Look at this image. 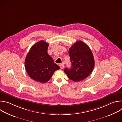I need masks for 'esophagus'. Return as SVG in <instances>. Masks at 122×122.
Here are the masks:
<instances>
[{"instance_id": "obj_1", "label": "esophagus", "mask_w": 122, "mask_h": 122, "mask_svg": "<svg viewBox=\"0 0 122 122\" xmlns=\"http://www.w3.org/2000/svg\"><path fill=\"white\" fill-rule=\"evenodd\" d=\"M59 66H60V67L61 69H63L64 67V65L63 64H60Z\"/></svg>"}]
</instances>
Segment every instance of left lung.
<instances>
[{"mask_svg": "<svg viewBox=\"0 0 122 122\" xmlns=\"http://www.w3.org/2000/svg\"><path fill=\"white\" fill-rule=\"evenodd\" d=\"M71 67H66L64 72L69 79L79 81L87 77L93 71L95 60L92 52L87 45L81 41H76L69 49Z\"/></svg>", "mask_w": 122, "mask_h": 122, "instance_id": "8db88e82", "label": "left lung"}]
</instances>
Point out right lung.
<instances>
[{"instance_id":"obj_1","label":"right lung","mask_w":122,"mask_h":122,"mask_svg":"<svg viewBox=\"0 0 122 122\" xmlns=\"http://www.w3.org/2000/svg\"><path fill=\"white\" fill-rule=\"evenodd\" d=\"M49 43L41 41L32 46L25 60V67L29 77L34 81L45 83L60 66L54 63L47 53Z\"/></svg>"}]
</instances>
